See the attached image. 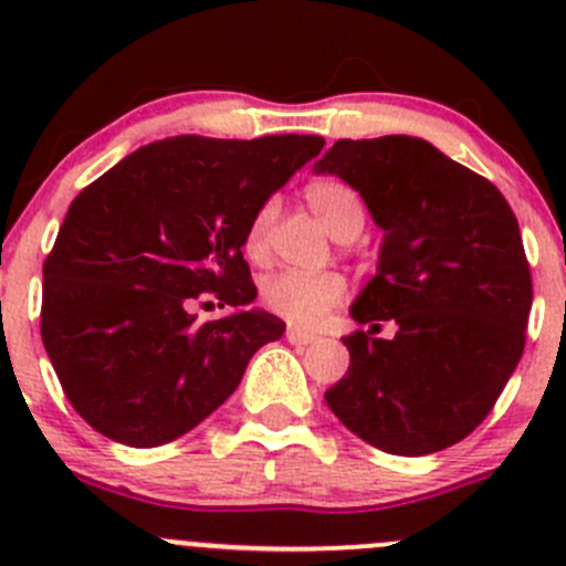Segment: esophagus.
<instances>
[{"instance_id":"obj_1","label":"esophagus","mask_w":566,"mask_h":566,"mask_svg":"<svg viewBox=\"0 0 566 566\" xmlns=\"http://www.w3.org/2000/svg\"><path fill=\"white\" fill-rule=\"evenodd\" d=\"M284 336H287V342H293V345H310V342L317 339V334L298 328V325H287V334Z\"/></svg>"}]
</instances>
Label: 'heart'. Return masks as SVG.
<instances>
[{
    "label": "heart",
    "instance_id": "obj_1",
    "mask_svg": "<svg viewBox=\"0 0 566 566\" xmlns=\"http://www.w3.org/2000/svg\"><path fill=\"white\" fill-rule=\"evenodd\" d=\"M306 202L339 241H353L367 224V202L350 182L339 177H319L306 186ZM273 205H262L249 221L243 235V251L249 260H265L271 238ZM347 293V282L336 271H279L260 287V301L268 312L290 319L293 325H315L328 310H334Z\"/></svg>",
    "mask_w": 566,
    "mask_h": 566
}]
</instances>
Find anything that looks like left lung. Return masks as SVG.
<instances>
[{
    "label": "left lung",
    "instance_id": "8db88e82",
    "mask_svg": "<svg viewBox=\"0 0 566 566\" xmlns=\"http://www.w3.org/2000/svg\"><path fill=\"white\" fill-rule=\"evenodd\" d=\"M386 230L378 276L350 315V367L325 402L389 454L441 452L493 410L526 347L531 268L521 227L488 177L416 136L339 139L315 164ZM394 318L398 334L374 331Z\"/></svg>",
    "mask_w": 566,
    "mask_h": 566
}]
</instances>
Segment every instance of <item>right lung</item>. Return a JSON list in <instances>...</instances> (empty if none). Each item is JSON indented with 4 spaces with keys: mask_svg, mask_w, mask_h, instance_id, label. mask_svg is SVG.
Listing matches in <instances>:
<instances>
[{
    "mask_svg": "<svg viewBox=\"0 0 566 566\" xmlns=\"http://www.w3.org/2000/svg\"><path fill=\"white\" fill-rule=\"evenodd\" d=\"M323 136H172L139 147L67 208L43 262L40 336L93 430L161 447L208 419L284 334L256 298L243 235ZM202 294L238 316L197 324Z\"/></svg>",
    "mask_w": 566,
    "mask_h": 566,
    "instance_id": "add662e5",
    "label": "right lung"
}]
</instances>
